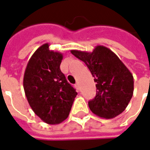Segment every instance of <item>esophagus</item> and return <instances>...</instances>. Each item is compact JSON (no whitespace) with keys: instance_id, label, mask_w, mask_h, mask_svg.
Here are the masks:
<instances>
[{"instance_id":"obj_1","label":"esophagus","mask_w":150,"mask_h":150,"mask_svg":"<svg viewBox=\"0 0 150 150\" xmlns=\"http://www.w3.org/2000/svg\"><path fill=\"white\" fill-rule=\"evenodd\" d=\"M75 87H76L77 89H79V83L78 82H77V83H75Z\"/></svg>"}]
</instances>
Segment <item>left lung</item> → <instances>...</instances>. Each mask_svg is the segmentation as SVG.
Returning <instances> with one entry per match:
<instances>
[{"label":"left lung","instance_id":"left-lung-1","mask_svg":"<svg viewBox=\"0 0 150 150\" xmlns=\"http://www.w3.org/2000/svg\"><path fill=\"white\" fill-rule=\"evenodd\" d=\"M71 54L83 61L96 83L97 93L88 102L91 110L103 118H113L122 114L134 93V77L116 54L98 45L92 52L71 50Z\"/></svg>","mask_w":150,"mask_h":150}]
</instances>
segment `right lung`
<instances>
[{
	"mask_svg": "<svg viewBox=\"0 0 150 150\" xmlns=\"http://www.w3.org/2000/svg\"><path fill=\"white\" fill-rule=\"evenodd\" d=\"M63 54L44 44L33 53L24 71V92L31 108L44 122L55 125L69 115L77 95L60 71Z\"/></svg>",
	"mask_w": 150,
	"mask_h": 150,
	"instance_id": "obj_1",
	"label": "right lung"
}]
</instances>
